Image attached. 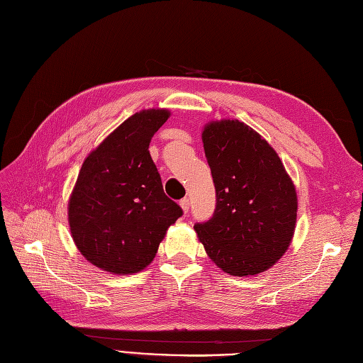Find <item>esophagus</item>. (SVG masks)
<instances>
[{
	"instance_id": "1",
	"label": "esophagus",
	"mask_w": 363,
	"mask_h": 363,
	"mask_svg": "<svg viewBox=\"0 0 363 363\" xmlns=\"http://www.w3.org/2000/svg\"><path fill=\"white\" fill-rule=\"evenodd\" d=\"M180 206H182V208H183V212L188 213V212H189V206H191L189 199H183V200L180 201Z\"/></svg>"
}]
</instances>
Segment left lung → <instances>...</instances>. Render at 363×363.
<instances>
[{"label":"left lung","mask_w":363,"mask_h":363,"mask_svg":"<svg viewBox=\"0 0 363 363\" xmlns=\"http://www.w3.org/2000/svg\"><path fill=\"white\" fill-rule=\"evenodd\" d=\"M216 207L194 225L207 256L230 276H256L286 252L296 221V192L277 152L238 119L204 127Z\"/></svg>","instance_id":"8db88e82"}]
</instances>
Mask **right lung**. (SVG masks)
Masks as SVG:
<instances>
[{
  "mask_svg": "<svg viewBox=\"0 0 363 363\" xmlns=\"http://www.w3.org/2000/svg\"><path fill=\"white\" fill-rule=\"evenodd\" d=\"M169 118L151 108L124 121L86 157L69 200V227L82 255L113 274L144 269L182 207L163 192L150 142Z\"/></svg>",
  "mask_w": 363,
  "mask_h": 363,
  "instance_id": "obj_1",
  "label": "right lung"
}]
</instances>
